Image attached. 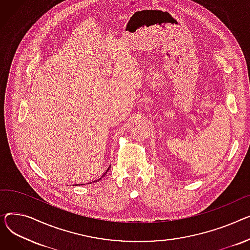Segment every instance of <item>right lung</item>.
<instances>
[{
    "mask_svg": "<svg viewBox=\"0 0 250 250\" xmlns=\"http://www.w3.org/2000/svg\"><path fill=\"white\" fill-rule=\"evenodd\" d=\"M104 175H105V174H104Z\"/></svg>",
    "mask_w": 250,
    "mask_h": 250,
    "instance_id": "right-lung-1",
    "label": "right lung"
}]
</instances>
